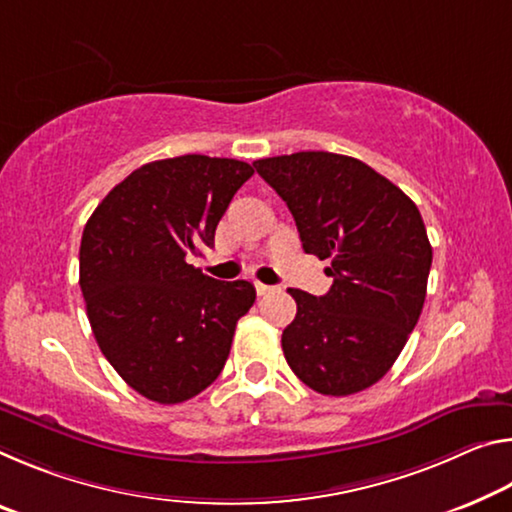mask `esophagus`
Returning <instances> with one entry per match:
<instances>
[{"label":"esophagus","mask_w":512,"mask_h":512,"mask_svg":"<svg viewBox=\"0 0 512 512\" xmlns=\"http://www.w3.org/2000/svg\"><path fill=\"white\" fill-rule=\"evenodd\" d=\"M275 287H271V285H262V282H255V291H257V296H266V294H271Z\"/></svg>","instance_id":"34e87169"}]
</instances>
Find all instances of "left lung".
<instances>
[{
  "instance_id": "1",
  "label": "left lung",
  "mask_w": 512,
  "mask_h": 512,
  "mask_svg": "<svg viewBox=\"0 0 512 512\" xmlns=\"http://www.w3.org/2000/svg\"><path fill=\"white\" fill-rule=\"evenodd\" d=\"M294 216L303 250L330 259L326 296L289 289L282 332L291 371L314 392L348 396L378 383L415 330L433 248L415 202L360 159L294 152L253 164Z\"/></svg>"
}]
</instances>
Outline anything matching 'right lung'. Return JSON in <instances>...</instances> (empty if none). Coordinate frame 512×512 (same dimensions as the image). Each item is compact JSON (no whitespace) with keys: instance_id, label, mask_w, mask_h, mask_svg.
<instances>
[{"instance_id":"add662e5","label":"right lung","mask_w":512,"mask_h":512,"mask_svg":"<svg viewBox=\"0 0 512 512\" xmlns=\"http://www.w3.org/2000/svg\"><path fill=\"white\" fill-rule=\"evenodd\" d=\"M255 170L184 154L150 161L113 186L81 234L79 287L97 346L125 383L182 403L223 371L248 280H214L189 264L214 246L227 205Z\"/></svg>"}]
</instances>
